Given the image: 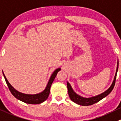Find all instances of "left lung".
<instances>
[{
  "label": "left lung",
  "instance_id": "8db88e82",
  "mask_svg": "<svg viewBox=\"0 0 121 121\" xmlns=\"http://www.w3.org/2000/svg\"><path fill=\"white\" fill-rule=\"evenodd\" d=\"M118 64H119V63H118V61L117 71H116L114 80H113V82H112V84H111L110 87L107 90H106L105 92H104V93H101V94L99 95L98 96H96L92 97V98H83V97L82 96H80L79 95L76 94V93L74 92L73 90L72 89L71 85L70 84V83H69V82H67V86L68 93H69V95L70 99H71L73 102H74V103L78 104V105H82V106H89V105H93V104H96V103L100 101V100L104 99V98L107 96L112 92L113 87H114L115 86L116 78H117V71H118Z\"/></svg>",
  "mask_w": 121,
  "mask_h": 121
}]
</instances>
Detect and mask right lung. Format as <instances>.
Masks as SVG:
<instances>
[{"instance_id": "obj_1", "label": "right lung", "mask_w": 121, "mask_h": 121, "mask_svg": "<svg viewBox=\"0 0 121 121\" xmlns=\"http://www.w3.org/2000/svg\"><path fill=\"white\" fill-rule=\"evenodd\" d=\"M61 69H60V68L56 69V70L54 71L53 73L52 74V75L51 76V77H50V80H49V82H48V84L47 85L46 88L45 89V90H44L43 92L35 95H27L21 93V92H19L18 91L15 90V89L12 86L11 84L9 83L8 80H7L6 76H4V73L3 74V76H4L7 85H8V87H9V90L10 91L12 94L16 99H19V100H20L21 101L25 103H26V104H39L43 103V102H44L45 100L47 99L48 97L49 96V94H50V90L51 86V84H52L55 77L57 76L58 72Z\"/></svg>"}]
</instances>
